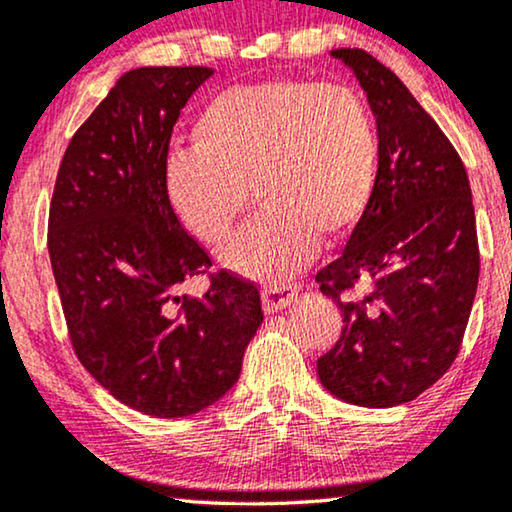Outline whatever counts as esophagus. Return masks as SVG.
<instances>
[{"label": "esophagus", "mask_w": 512, "mask_h": 512, "mask_svg": "<svg viewBox=\"0 0 512 512\" xmlns=\"http://www.w3.org/2000/svg\"><path fill=\"white\" fill-rule=\"evenodd\" d=\"M295 297H297V285H285V283L267 285V288L262 290V306L267 313H274V311L285 309V306H290Z\"/></svg>", "instance_id": "obj_1"}]
</instances>
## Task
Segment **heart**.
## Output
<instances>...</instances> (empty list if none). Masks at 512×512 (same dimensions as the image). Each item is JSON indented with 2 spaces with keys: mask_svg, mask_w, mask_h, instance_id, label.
I'll list each match as a JSON object with an SVG mask.
<instances>
[{
  "mask_svg": "<svg viewBox=\"0 0 512 512\" xmlns=\"http://www.w3.org/2000/svg\"><path fill=\"white\" fill-rule=\"evenodd\" d=\"M379 138L363 95L346 84L274 79L215 95L194 121V147L163 168L168 206L189 234L222 245L250 189L264 208L222 260L257 281H285L337 241L372 201Z\"/></svg>",
  "mask_w": 512,
  "mask_h": 512,
  "instance_id": "b5f03b06",
  "label": "heart"
}]
</instances>
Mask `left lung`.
Listing matches in <instances>:
<instances>
[{
  "label": "left lung",
  "mask_w": 512,
  "mask_h": 512,
  "mask_svg": "<svg viewBox=\"0 0 512 512\" xmlns=\"http://www.w3.org/2000/svg\"><path fill=\"white\" fill-rule=\"evenodd\" d=\"M377 117L372 201L342 257L316 274L344 316L318 358L327 391L360 407L410 403L454 363L480 276L475 210L461 156L403 81L363 49H335ZM370 282L363 298H349Z\"/></svg>",
  "instance_id": "obj_1"
}]
</instances>
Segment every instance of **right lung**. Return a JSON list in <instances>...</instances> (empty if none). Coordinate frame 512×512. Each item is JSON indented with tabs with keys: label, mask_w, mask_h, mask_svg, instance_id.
Masks as SVG:
<instances>
[{
	"label": "right lung",
	"mask_w": 512,
	"mask_h": 512,
	"mask_svg": "<svg viewBox=\"0 0 512 512\" xmlns=\"http://www.w3.org/2000/svg\"><path fill=\"white\" fill-rule=\"evenodd\" d=\"M210 74L126 72L72 135L49 208L51 267L74 353L119 403L159 419L220 400L264 318L257 285L227 269L209 274L203 298L176 295L213 267L163 189L170 133Z\"/></svg>",
	"instance_id": "right-lung-1"
}]
</instances>
